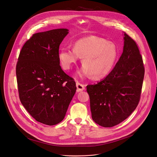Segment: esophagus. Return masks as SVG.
I'll list each match as a JSON object with an SVG mask.
<instances>
[{
  "label": "esophagus",
  "instance_id": "obj_1",
  "mask_svg": "<svg viewBox=\"0 0 157 157\" xmlns=\"http://www.w3.org/2000/svg\"><path fill=\"white\" fill-rule=\"evenodd\" d=\"M76 88H77V92H81L82 91H83L84 90V85L80 82H79L78 81H76Z\"/></svg>",
  "mask_w": 157,
  "mask_h": 157
}]
</instances>
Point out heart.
Returning a JSON list of instances; mask_svg holds the SVG:
<instances>
[{"instance_id":"heart-1","label":"heart","mask_w":157,"mask_h":157,"mask_svg":"<svg viewBox=\"0 0 157 157\" xmlns=\"http://www.w3.org/2000/svg\"><path fill=\"white\" fill-rule=\"evenodd\" d=\"M82 57L84 66L80 75H90L93 79H101L108 75L115 65L118 49L111 42L96 36L77 40L73 48H63L59 53V59L63 68L69 69Z\"/></svg>"}]
</instances>
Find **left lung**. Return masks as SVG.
I'll return each mask as SVG.
<instances>
[{
	"label": "left lung",
	"mask_w": 157,
	"mask_h": 157,
	"mask_svg": "<svg viewBox=\"0 0 157 157\" xmlns=\"http://www.w3.org/2000/svg\"><path fill=\"white\" fill-rule=\"evenodd\" d=\"M124 33L123 51L111 73L97 84L87 86L93 121L103 127L123 121L138 106L145 67L136 42Z\"/></svg>",
	"instance_id": "8db88e82"
}]
</instances>
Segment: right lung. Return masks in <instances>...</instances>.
Returning a JSON list of instances; mask_svg holds the SVG:
<instances>
[{"label":"right lung","instance_id":"obj_1","mask_svg":"<svg viewBox=\"0 0 157 157\" xmlns=\"http://www.w3.org/2000/svg\"><path fill=\"white\" fill-rule=\"evenodd\" d=\"M68 34L57 29L34 34L22 46L16 64L20 101L38 122L58 124L76 90L73 78L59 65V48Z\"/></svg>","mask_w":157,"mask_h":157}]
</instances>
